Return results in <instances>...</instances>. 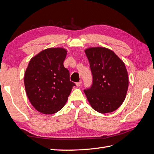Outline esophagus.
<instances>
[{
  "instance_id": "obj_1",
  "label": "esophagus",
  "mask_w": 154,
  "mask_h": 154,
  "mask_svg": "<svg viewBox=\"0 0 154 154\" xmlns=\"http://www.w3.org/2000/svg\"><path fill=\"white\" fill-rule=\"evenodd\" d=\"M81 84H82V81H79V82H77L76 83V85L77 87H80L81 85Z\"/></svg>"
}]
</instances>
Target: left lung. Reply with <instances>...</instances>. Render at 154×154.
Here are the masks:
<instances>
[{
  "label": "left lung",
  "instance_id": "8db88e82",
  "mask_svg": "<svg viewBox=\"0 0 154 154\" xmlns=\"http://www.w3.org/2000/svg\"><path fill=\"white\" fill-rule=\"evenodd\" d=\"M85 51L93 75L91 87L84 90L87 100L97 112H113L124 102L128 88L125 65L107 48H91Z\"/></svg>",
  "mask_w": 154,
  "mask_h": 154
}]
</instances>
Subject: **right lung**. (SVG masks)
I'll list each match as a JSON object with an SVG mask.
<instances>
[{"label": "right lung", "mask_w": 154, "mask_h": 154, "mask_svg": "<svg viewBox=\"0 0 154 154\" xmlns=\"http://www.w3.org/2000/svg\"><path fill=\"white\" fill-rule=\"evenodd\" d=\"M67 51L48 48L31 59L24 74V85L29 100L40 112L51 114L66 103L75 84L63 66Z\"/></svg>", "instance_id": "obj_1"}]
</instances>
